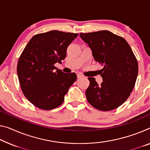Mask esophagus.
<instances>
[{"label":"esophagus","mask_w":150,"mask_h":150,"mask_svg":"<svg viewBox=\"0 0 150 150\" xmlns=\"http://www.w3.org/2000/svg\"><path fill=\"white\" fill-rule=\"evenodd\" d=\"M76 74H77V77H78V78H81V77H82V76H83V75H82V74L80 73V72H77V73H76Z\"/></svg>","instance_id":"esophagus-1"}]
</instances>
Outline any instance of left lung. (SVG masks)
<instances>
[{
  "mask_svg": "<svg viewBox=\"0 0 150 150\" xmlns=\"http://www.w3.org/2000/svg\"><path fill=\"white\" fill-rule=\"evenodd\" d=\"M80 36L91 49L94 59L103 66L101 85L94 78H88V102L103 111L116 109L129 96L137 77L138 64L132 50L125 39L106 30L81 33Z\"/></svg>",
  "mask_w": 150,
  "mask_h": 150,
  "instance_id": "obj_1",
  "label": "left lung"
}]
</instances>
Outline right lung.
<instances>
[{
	"label": "right lung",
	"instance_id": "right-lung-1",
	"mask_svg": "<svg viewBox=\"0 0 150 150\" xmlns=\"http://www.w3.org/2000/svg\"><path fill=\"white\" fill-rule=\"evenodd\" d=\"M78 35L48 31L34 35L25 47L17 75L25 96L37 107L51 110L59 107L76 80L75 73H64L54 64L65 59L68 46Z\"/></svg>",
	"mask_w": 150,
	"mask_h": 150
}]
</instances>
